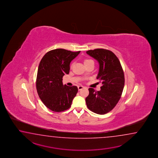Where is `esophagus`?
I'll list each match as a JSON object with an SVG mask.
<instances>
[{
    "label": "esophagus",
    "instance_id": "esophagus-1",
    "mask_svg": "<svg viewBox=\"0 0 158 158\" xmlns=\"http://www.w3.org/2000/svg\"><path fill=\"white\" fill-rule=\"evenodd\" d=\"M83 88H84V86H78V90H82Z\"/></svg>",
    "mask_w": 158,
    "mask_h": 158
}]
</instances>
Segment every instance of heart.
<instances>
[{
  "label": "heart",
  "instance_id": "1",
  "mask_svg": "<svg viewBox=\"0 0 158 158\" xmlns=\"http://www.w3.org/2000/svg\"><path fill=\"white\" fill-rule=\"evenodd\" d=\"M90 61H93V60H91V59H85L84 61V65H85V64H87V63H89V62H90Z\"/></svg>",
  "mask_w": 158,
  "mask_h": 158
}]
</instances>
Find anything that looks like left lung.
<instances>
[{"label": "left lung", "instance_id": "1", "mask_svg": "<svg viewBox=\"0 0 158 158\" xmlns=\"http://www.w3.org/2000/svg\"><path fill=\"white\" fill-rule=\"evenodd\" d=\"M86 53L99 64L97 79L101 81V90L89 88L86 103L90 111L104 114L116 106L121 98L124 86V72L120 62L112 51L103 48L89 50Z\"/></svg>", "mask_w": 158, "mask_h": 158}]
</instances>
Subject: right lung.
Returning a JSON list of instances; mask_svg holds the SVG:
<instances>
[{
    "label": "right lung",
    "mask_w": 158,
    "mask_h": 158,
    "mask_svg": "<svg viewBox=\"0 0 158 158\" xmlns=\"http://www.w3.org/2000/svg\"><path fill=\"white\" fill-rule=\"evenodd\" d=\"M80 53L57 48L47 52L40 60L36 80L37 93L51 111L59 112L71 107L78 88L64 85L62 78L69 74L71 61Z\"/></svg>",
    "instance_id": "1"
}]
</instances>
